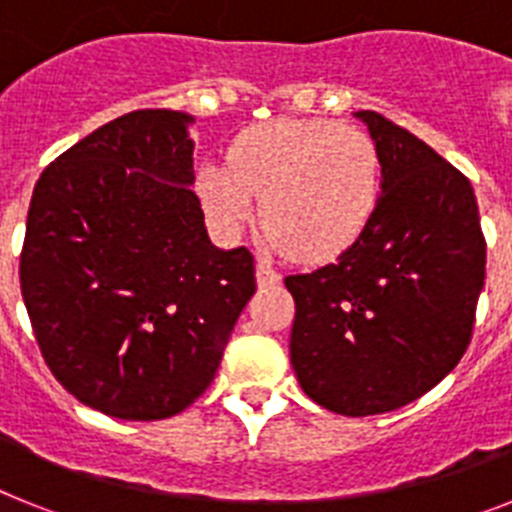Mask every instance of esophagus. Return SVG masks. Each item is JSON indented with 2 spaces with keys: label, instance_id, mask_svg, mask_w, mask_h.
Instances as JSON below:
<instances>
[{
  "label": "esophagus",
  "instance_id": "34e87169",
  "mask_svg": "<svg viewBox=\"0 0 512 512\" xmlns=\"http://www.w3.org/2000/svg\"><path fill=\"white\" fill-rule=\"evenodd\" d=\"M256 282H259V287H274V284L282 282V274L277 269H271L266 261H259L256 264Z\"/></svg>",
  "mask_w": 512,
  "mask_h": 512
}]
</instances>
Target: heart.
<instances>
[{
    "mask_svg": "<svg viewBox=\"0 0 512 512\" xmlns=\"http://www.w3.org/2000/svg\"><path fill=\"white\" fill-rule=\"evenodd\" d=\"M384 174L374 140L336 120H271L243 130L230 164L207 161L197 192L210 223L235 235L261 202L269 243L305 261L354 246L379 200Z\"/></svg>",
    "mask_w": 512,
    "mask_h": 512,
    "instance_id": "heart-1",
    "label": "heart"
}]
</instances>
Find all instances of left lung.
Segmentation results:
<instances>
[{
  "label": "left lung",
  "mask_w": 512,
  "mask_h": 512,
  "mask_svg": "<svg viewBox=\"0 0 512 512\" xmlns=\"http://www.w3.org/2000/svg\"><path fill=\"white\" fill-rule=\"evenodd\" d=\"M382 158V200L354 246L284 279L289 359L310 400L348 418L390 413L459 364L485 287L469 179L379 112H354Z\"/></svg>",
  "instance_id": "left-lung-1"
}]
</instances>
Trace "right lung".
<instances>
[{
  "mask_svg": "<svg viewBox=\"0 0 512 512\" xmlns=\"http://www.w3.org/2000/svg\"><path fill=\"white\" fill-rule=\"evenodd\" d=\"M187 112L135 110L35 184L20 287L53 377L120 420L189 408L256 292L248 248L212 246Z\"/></svg>",
  "mask_w": 512,
  "mask_h": 512,
  "instance_id": "right-lung-1",
  "label": "right lung"
}]
</instances>
